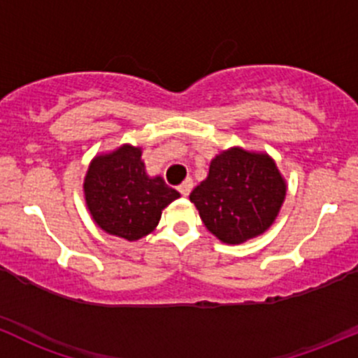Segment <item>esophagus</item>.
Wrapping results in <instances>:
<instances>
[{
    "label": "esophagus",
    "mask_w": 358,
    "mask_h": 358,
    "mask_svg": "<svg viewBox=\"0 0 358 358\" xmlns=\"http://www.w3.org/2000/svg\"><path fill=\"white\" fill-rule=\"evenodd\" d=\"M192 189H194V182H192V178H187L185 182L178 187V192L183 195V197H187V195L192 192Z\"/></svg>",
    "instance_id": "esophagus-1"
}]
</instances>
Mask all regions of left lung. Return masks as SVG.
I'll return each mask as SVG.
<instances>
[{
    "label": "left lung",
    "instance_id": "left-lung-1",
    "mask_svg": "<svg viewBox=\"0 0 358 358\" xmlns=\"http://www.w3.org/2000/svg\"><path fill=\"white\" fill-rule=\"evenodd\" d=\"M287 195L268 154L233 148L210 161L209 175L190 194L206 228L224 243H242L268 229Z\"/></svg>",
    "mask_w": 358,
    "mask_h": 358
}]
</instances>
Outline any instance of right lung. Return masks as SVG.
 Segmentation results:
<instances>
[{
	"label": "right lung",
	"mask_w": 358,
	"mask_h": 358,
	"mask_svg": "<svg viewBox=\"0 0 358 358\" xmlns=\"http://www.w3.org/2000/svg\"><path fill=\"white\" fill-rule=\"evenodd\" d=\"M138 148L123 145L94 157L85 175V202L97 227L110 235L134 240L149 235L161 210L180 197L161 176L149 178Z\"/></svg>",
	"instance_id": "1"
}]
</instances>
